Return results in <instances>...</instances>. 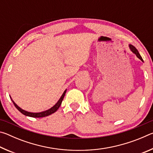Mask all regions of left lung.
I'll use <instances>...</instances> for the list:
<instances>
[{
    "label": "left lung",
    "instance_id": "8db88e82",
    "mask_svg": "<svg viewBox=\"0 0 153 153\" xmlns=\"http://www.w3.org/2000/svg\"><path fill=\"white\" fill-rule=\"evenodd\" d=\"M129 48H130V50H131V51H132L134 54H135L137 57L140 59V60H141L142 62H144V61H143V59H142V56H140V53H138V50H137V49L135 48V46H134L133 45H129Z\"/></svg>",
    "mask_w": 153,
    "mask_h": 153
}]
</instances>
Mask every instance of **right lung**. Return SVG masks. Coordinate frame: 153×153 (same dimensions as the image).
I'll list each match as a JSON object with an SVG mask.
<instances>
[{
    "mask_svg": "<svg viewBox=\"0 0 153 153\" xmlns=\"http://www.w3.org/2000/svg\"><path fill=\"white\" fill-rule=\"evenodd\" d=\"M66 90H65L64 92L63 93V94H62V96L61 97V98H59V100H58V102H56L53 107H51V108H49V109H48V110L42 111V112H40V113L28 112V111H25L24 109H22V108H20L19 106H17V105H16V103H15L12 99H11V100H12V102H13L15 107L17 108L18 111H19L20 112L22 113V114H24V115L28 116V117H46V116L50 115H51V114L54 113L55 112H56V111H57V109L61 105V102H62V101H63L65 95ZM10 98H11V97H10Z\"/></svg>",
    "mask_w": 153,
    "mask_h": 153,
    "instance_id": "1",
    "label": "right lung"
}]
</instances>
